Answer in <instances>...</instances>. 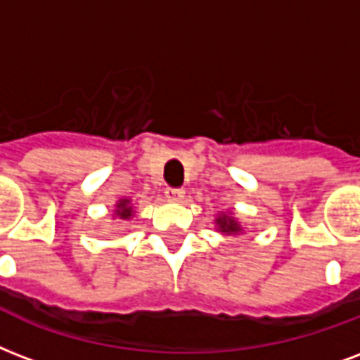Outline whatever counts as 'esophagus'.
Returning a JSON list of instances; mask_svg holds the SVG:
<instances>
[{"label": "esophagus", "mask_w": 360, "mask_h": 360, "mask_svg": "<svg viewBox=\"0 0 360 360\" xmlns=\"http://www.w3.org/2000/svg\"><path fill=\"white\" fill-rule=\"evenodd\" d=\"M166 196L169 200H174V202H181V200L185 198V191L183 188H168L166 191Z\"/></svg>", "instance_id": "1"}]
</instances>
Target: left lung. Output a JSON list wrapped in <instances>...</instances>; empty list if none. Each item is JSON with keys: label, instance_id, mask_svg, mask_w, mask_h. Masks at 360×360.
<instances>
[{"label": "left lung", "instance_id": "8db88e82", "mask_svg": "<svg viewBox=\"0 0 360 360\" xmlns=\"http://www.w3.org/2000/svg\"><path fill=\"white\" fill-rule=\"evenodd\" d=\"M217 224H219V229L223 230V232H238L240 230V226H238V223H236L232 217H219L217 219Z\"/></svg>", "mask_w": 360, "mask_h": 360}]
</instances>
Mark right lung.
<instances>
[{
  "mask_svg": "<svg viewBox=\"0 0 360 360\" xmlns=\"http://www.w3.org/2000/svg\"><path fill=\"white\" fill-rule=\"evenodd\" d=\"M117 213L115 215L122 217V219H128V217H131V207H130V200H120L119 204H117Z\"/></svg>",
  "mask_w": 360,
  "mask_h": 360,
  "instance_id": "obj_1",
  "label": "right lung"
}]
</instances>
